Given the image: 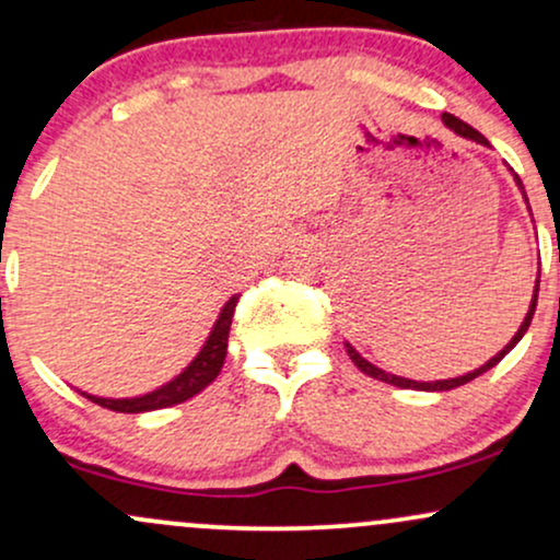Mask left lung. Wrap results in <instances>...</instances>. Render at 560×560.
Instances as JSON below:
<instances>
[{"label":"left lung","instance_id":"obj_1","mask_svg":"<svg viewBox=\"0 0 560 560\" xmlns=\"http://www.w3.org/2000/svg\"><path fill=\"white\" fill-rule=\"evenodd\" d=\"M442 124H445L450 131L453 133H458V137H464V139H471V141H477V144H490V141H487L485 137H481V133L477 131V128H471L468 124H464V120L460 118H455V115H450V113H445L442 115ZM516 184H518V189L524 191V184H522V178L516 176ZM524 199H526V195H524ZM537 292H539V276H537V281H535V294H532V305H529V313H526L524 316V324L518 326V331L513 334V339L511 342H508L503 350L498 352V355L494 358H490V361H487L485 365H479V369H474L471 374H464V376H455V378H442V382H413V378H402V376H395V374H387V371H382V369H376L374 363H369L365 361V358L361 355V352L355 350V347L352 345H345L347 347V355H350V361L358 365V369L363 371V374H369V376H374V378H378V382H387V384H395V387H400V389H423V392H447V389H455V387H464V384H468V382H474V378L477 376H481L485 374V371H490V369H494V365H498L500 361H503V358L508 355V352L513 350V347L518 345V339L524 337L526 334V329H529V324H532V316H535V307H537Z\"/></svg>","mask_w":560,"mask_h":560}]
</instances>
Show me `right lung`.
Segmentation results:
<instances>
[{"instance_id": "right-lung-1", "label": "right lung", "mask_w": 560, "mask_h": 560, "mask_svg": "<svg viewBox=\"0 0 560 560\" xmlns=\"http://www.w3.org/2000/svg\"><path fill=\"white\" fill-rule=\"evenodd\" d=\"M236 294L231 298L226 305H223L221 316H218L213 331H210L208 342L202 345V350L197 352V358L191 361L186 369L178 374L176 378H171L168 384L163 387L147 392V395L139 397H124V400H113V397H96V395H86L81 392L86 400H92L102 408L115 410V413H147V410H158V408H171V405H178L189 397H195L197 392H202L208 384L215 382V376L221 374L223 361H226V347H229V329H231V318H234V307H236Z\"/></svg>"}]
</instances>
